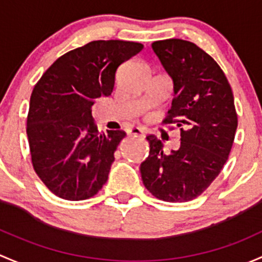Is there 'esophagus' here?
Listing matches in <instances>:
<instances>
[{
    "label": "esophagus",
    "mask_w": 262,
    "mask_h": 262,
    "mask_svg": "<svg viewBox=\"0 0 262 262\" xmlns=\"http://www.w3.org/2000/svg\"><path fill=\"white\" fill-rule=\"evenodd\" d=\"M145 128L144 127H132L128 130V135H134V136H139V135H144Z\"/></svg>",
    "instance_id": "1"
}]
</instances>
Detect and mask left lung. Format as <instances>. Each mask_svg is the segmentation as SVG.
<instances>
[{"label": "left lung", "mask_w": 262, "mask_h": 262, "mask_svg": "<svg viewBox=\"0 0 262 262\" xmlns=\"http://www.w3.org/2000/svg\"><path fill=\"white\" fill-rule=\"evenodd\" d=\"M171 78L174 99L164 123L180 127V147L164 151L149 135L150 154L140 165L146 189L164 202L201 195L227 161L237 128L233 93L221 67L193 42L182 39L151 45Z\"/></svg>", "instance_id": "left-lung-1"}]
</instances>
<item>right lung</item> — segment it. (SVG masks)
Wrapping results in <instances>:
<instances>
[{
	"label": "right lung",
	"instance_id": "right-lung-1",
	"mask_svg": "<svg viewBox=\"0 0 262 262\" xmlns=\"http://www.w3.org/2000/svg\"><path fill=\"white\" fill-rule=\"evenodd\" d=\"M142 48L123 40L91 41L56 59L35 84L26 127L32 166L59 198L84 201L108 179L126 134L99 132L92 106L111 96L117 68Z\"/></svg>",
	"mask_w": 262,
	"mask_h": 262
}]
</instances>
